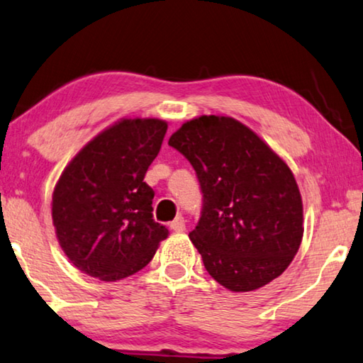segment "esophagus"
<instances>
[{
  "mask_svg": "<svg viewBox=\"0 0 363 363\" xmlns=\"http://www.w3.org/2000/svg\"><path fill=\"white\" fill-rule=\"evenodd\" d=\"M171 230L177 231V233H181V231L186 230V220H184L182 216H176L174 221L171 223Z\"/></svg>",
  "mask_w": 363,
  "mask_h": 363,
  "instance_id": "obj_1",
  "label": "esophagus"
}]
</instances>
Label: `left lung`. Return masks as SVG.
Instances as JSON below:
<instances>
[{"label": "left lung", "instance_id": "8db88e82", "mask_svg": "<svg viewBox=\"0 0 363 363\" xmlns=\"http://www.w3.org/2000/svg\"><path fill=\"white\" fill-rule=\"evenodd\" d=\"M197 172L203 208L192 245L212 277L231 291L277 279L303 240V202L289 164L245 123L200 116L169 137Z\"/></svg>", "mask_w": 363, "mask_h": 363}]
</instances>
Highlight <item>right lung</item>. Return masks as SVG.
I'll return each mask as SVG.
<instances>
[{
    "label": "right lung",
    "instance_id": "add662e5",
    "mask_svg": "<svg viewBox=\"0 0 363 363\" xmlns=\"http://www.w3.org/2000/svg\"><path fill=\"white\" fill-rule=\"evenodd\" d=\"M167 122L123 117L96 135L65 167L52 194L62 251L104 282L137 274L169 231L153 220L155 192L143 182Z\"/></svg>",
    "mask_w": 363,
    "mask_h": 363
}]
</instances>
